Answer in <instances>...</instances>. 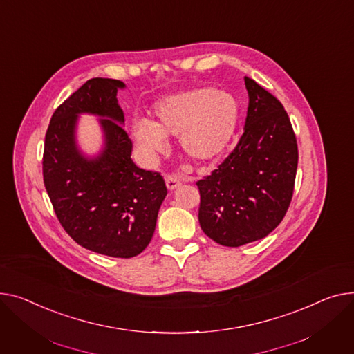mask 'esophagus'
Instances as JSON below:
<instances>
[{"label":"esophagus","mask_w":354,"mask_h":354,"mask_svg":"<svg viewBox=\"0 0 354 354\" xmlns=\"http://www.w3.org/2000/svg\"><path fill=\"white\" fill-rule=\"evenodd\" d=\"M180 185L182 182L176 176H167V187L169 191H175Z\"/></svg>","instance_id":"1"}]
</instances>
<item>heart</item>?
Instances as JSON below:
<instances>
[{
    "mask_svg": "<svg viewBox=\"0 0 354 354\" xmlns=\"http://www.w3.org/2000/svg\"><path fill=\"white\" fill-rule=\"evenodd\" d=\"M153 118H136L131 138L139 153L153 162L178 138L180 151L196 162H210L227 148L236 129L239 108L229 92L195 88L172 93L153 104Z\"/></svg>",
    "mask_w": 354,
    "mask_h": 354,
    "instance_id": "1",
    "label": "heart"
}]
</instances>
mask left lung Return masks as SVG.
Instances as JSON below:
<instances>
[{"instance_id":"obj_1","label":"left lung","mask_w":354,"mask_h":354,"mask_svg":"<svg viewBox=\"0 0 354 354\" xmlns=\"http://www.w3.org/2000/svg\"><path fill=\"white\" fill-rule=\"evenodd\" d=\"M245 85L249 105L243 135L219 168L196 182L201 227L229 248L268 236L285 218L299 159L283 105L248 77Z\"/></svg>"}]
</instances>
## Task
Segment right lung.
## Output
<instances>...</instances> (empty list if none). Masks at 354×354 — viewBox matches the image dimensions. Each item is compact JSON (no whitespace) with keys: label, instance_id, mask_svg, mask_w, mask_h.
<instances>
[{"label":"right lung","instance_id":"add662e5","mask_svg":"<svg viewBox=\"0 0 354 354\" xmlns=\"http://www.w3.org/2000/svg\"><path fill=\"white\" fill-rule=\"evenodd\" d=\"M125 84L92 78L54 112L45 135V189L65 232L82 248L112 257H133L151 242L168 191L158 172L138 168L124 131L116 93ZM98 115L104 144L84 154L76 140L79 115Z\"/></svg>","mask_w":354,"mask_h":354}]
</instances>
